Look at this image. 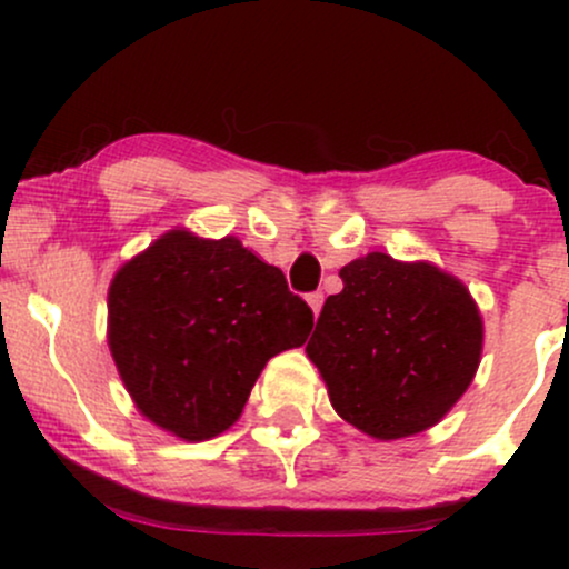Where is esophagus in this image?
Masks as SVG:
<instances>
[{
  "label": "esophagus",
  "mask_w": 569,
  "mask_h": 569,
  "mask_svg": "<svg viewBox=\"0 0 569 569\" xmlns=\"http://www.w3.org/2000/svg\"><path fill=\"white\" fill-rule=\"evenodd\" d=\"M307 305H310L312 316H318V312H321V307H323V293H321V291L307 293Z\"/></svg>",
  "instance_id": "esophagus-1"
}]
</instances>
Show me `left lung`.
I'll return each mask as SVG.
<instances>
[{"instance_id":"1","label":"left lung","mask_w":569,"mask_h":569,"mask_svg":"<svg viewBox=\"0 0 569 569\" xmlns=\"http://www.w3.org/2000/svg\"><path fill=\"white\" fill-rule=\"evenodd\" d=\"M307 342L331 407L377 441L433 428L473 382L485 321L460 278L371 251L339 270Z\"/></svg>"}]
</instances>
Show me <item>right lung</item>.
I'll list each match as a JSON object with an SVG mask.
<instances>
[{"label": "right lung", "mask_w": 569, "mask_h": 569, "mask_svg": "<svg viewBox=\"0 0 569 569\" xmlns=\"http://www.w3.org/2000/svg\"><path fill=\"white\" fill-rule=\"evenodd\" d=\"M107 307L109 350L136 409L184 441L232 428L267 361L312 329V310L278 267L232 234L187 227L128 259Z\"/></svg>", "instance_id": "1"}]
</instances>
